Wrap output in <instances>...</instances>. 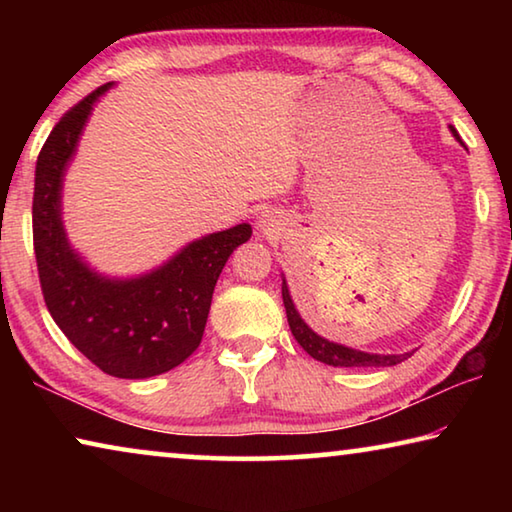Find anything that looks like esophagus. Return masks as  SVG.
<instances>
[{
  "label": "esophagus",
  "instance_id": "34e87169",
  "mask_svg": "<svg viewBox=\"0 0 512 512\" xmlns=\"http://www.w3.org/2000/svg\"><path fill=\"white\" fill-rule=\"evenodd\" d=\"M255 225L259 232H264V235H277V230H280V221H277V216L271 210L259 212Z\"/></svg>",
  "mask_w": 512,
  "mask_h": 512
}]
</instances>
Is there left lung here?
Segmentation results:
<instances>
[{
    "label": "left lung",
    "instance_id": "1",
    "mask_svg": "<svg viewBox=\"0 0 512 512\" xmlns=\"http://www.w3.org/2000/svg\"><path fill=\"white\" fill-rule=\"evenodd\" d=\"M449 131H452V135L456 137V142H461V137H458L454 126H449ZM282 300H284V309H287V320H289L293 339L302 345V350H305L309 357L323 361V363H327V366H334V368H372V366L386 368V366H395V363H400V361L411 357V352H404V354L363 352L357 348H348V345H343V343L329 341V339H325V336L316 334L314 329H311L305 320H302L296 302H293V298H291V291H289V284H287V277H284V273H282Z\"/></svg>",
    "mask_w": 512,
    "mask_h": 512
}]
</instances>
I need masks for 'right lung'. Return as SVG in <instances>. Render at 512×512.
<instances>
[{
	"instance_id": "obj_1",
	"label": "right lung",
	"mask_w": 512,
	"mask_h": 512,
	"mask_svg": "<svg viewBox=\"0 0 512 512\" xmlns=\"http://www.w3.org/2000/svg\"><path fill=\"white\" fill-rule=\"evenodd\" d=\"M112 83L101 85L58 121L36 162L33 248L47 309L72 345L119 379H146L183 363L203 339L216 280L228 257L253 235L248 223L189 241L140 275H106L67 237L65 173L85 124Z\"/></svg>"
}]
</instances>
